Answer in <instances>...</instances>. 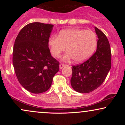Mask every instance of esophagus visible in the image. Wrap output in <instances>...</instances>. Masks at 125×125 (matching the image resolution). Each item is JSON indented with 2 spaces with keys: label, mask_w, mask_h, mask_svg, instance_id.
I'll use <instances>...</instances> for the list:
<instances>
[{
  "label": "esophagus",
  "mask_w": 125,
  "mask_h": 125,
  "mask_svg": "<svg viewBox=\"0 0 125 125\" xmlns=\"http://www.w3.org/2000/svg\"><path fill=\"white\" fill-rule=\"evenodd\" d=\"M66 64H63V63H61L59 64V68H60V69H62L63 68V67H65L66 66Z\"/></svg>",
  "instance_id": "esophagus-1"
}]
</instances>
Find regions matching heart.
Segmentation results:
<instances>
[{
  "label": "heart",
  "instance_id": "heart-1",
  "mask_svg": "<svg viewBox=\"0 0 125 125\" xmlns=\"http://www.w3.org/2000/svg\"><path fill=\"white\" fill-rule=\"evenodd\" d=\"M51 52L58 58L66 49L67 52L64 61L73 59L76 62L86 61L92 55L96 48L97 36L94 31L79 29L62 31L58 36H53L48 41Z\"/></svg>",
  "mask_w": 125,
  "mask_h": 125
}]
</instances>
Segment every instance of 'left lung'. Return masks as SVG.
<instances>
[{"instance_id":"obj_1","label":"left lung","mask_w":125,"mask_h":125,"mask_svg":"<svg viewBox=\"0 0 125 125\" xmlns=\"http://www.w3.org/2000/svg\"><path fill=\"white\" fill-rule=\"evenodd\" d=\"M98 40L96 52L83 63L73 66L71 83L82 94L96 89L103 83L111 68V50L107 37L94 27Z\"/></svg>"}]
</instances>
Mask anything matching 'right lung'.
Returning <instances> with one entry per match:
<instances>
[{
  "instance_id": "right-lung-1",
  "label": "right lung",
  "mask_w": 125,
  "mask_h": 125,
  "mask_svg": "<svg viewBox=\"0 0 125 125\" xmlns=\"http://www.w3.org/2000/svg\"><path fill=\"white\" fill-rule=\"evenodd\" d=\"M53 25L34 22L23 27L15 41L13 64L18 81L33 94L51 86L59 62L51 56L48 41Z\"/></svg>"
}]
</instances>
